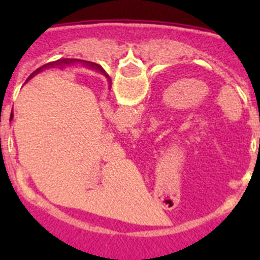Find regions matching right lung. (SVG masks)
Masks as SVG:
<instances>
[{
  "label": "right lung",
  "instance_id": "1",
  "mask_svg": "<svg viewBox=\"0 0 260 260\" xmlns=\"http://www.w3.org/2000/svg\"><path fill=\"white\" fill-rule=\"evenodd\" d=\"M78 61V59H73V58H62V59H57V61L54 62H49V63H47V65L41 66V68H39L38 70H35L34 73H32L31 75H29V78L35 77V75H38L39 73H41V71L44 70V69H48V68H53V66H57V65H69V63H73V62ZM80 62H82V59H80ZM83 63H86V65H89L91 68L96 69V70L102 71V73H104V70H103L100 66L98 65V63H95V62H88V61H84ZM28 78V79H29ZM11 117H13V114H11Z\"/></svg>",
  "mask_w": 260,
  "mask_h": 260
}]
</instances>
